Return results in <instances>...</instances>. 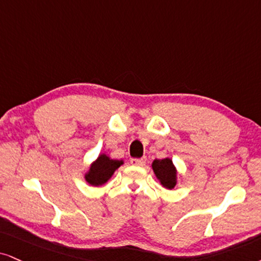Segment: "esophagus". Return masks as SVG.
<instances>
[{"instance_id": "esophagus-1", "label": "esophagus", "mask_w": 261, "mask_h": 261, "mask_svg": "<svg viewBox=\"0 0 261 261\" xmlns=\"http://www.w3.org/2000/svg\"><path fill=\"white\" fill-rule=\"evenodd\" d=\"M146 162V157H143V159H132L130 163L133 166H144Z\"/></svg>"}]
</instances>
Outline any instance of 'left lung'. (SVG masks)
Listing matches in <instances>:
<instances>
[{
  "label": "left lung",
  "mask_w": 261,
  "mask_h": 261,
  "mask_svg": "<svg viewBox=\"0 0 261 261\" xmlns=\"http://www.w3.org/2000/svg\"><path fill=\"white\" fill-rule=\"evenodd\" d=\"M152 169L156 178L160 180L163 188L172 190L176 185V169L170 159L155 160L152 162Z\"/></svg>",
  "instance_id": "obj_1"
}]
</instances>
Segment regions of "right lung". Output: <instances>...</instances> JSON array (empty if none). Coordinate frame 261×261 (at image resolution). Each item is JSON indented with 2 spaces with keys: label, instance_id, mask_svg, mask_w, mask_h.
Instances as JSON below:
<instances>
[{
  "label": "right lung",
  "instance_id": "right-lung-1",
  "mask_svg": "<svg viewBox=\"0 0 261 261\" xmlns=\"http://www.w3.org/2000/svg\"><path fill=\"white\" fill-rule=\"evenodd\" d=\"M121 165H123V161L122 160H112L108 155H105V153H101L92 163L91 167H89V170L86 173V181L93 186H100L105 184L114 174L115 170Z\"/></svg>",
  "mask_w": 261,
  "mask_h": 261
}]
</instances>
